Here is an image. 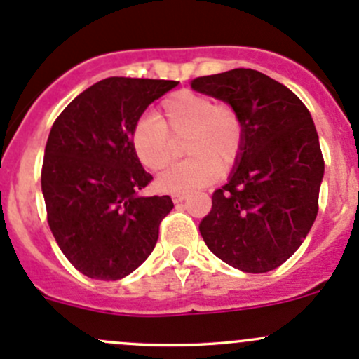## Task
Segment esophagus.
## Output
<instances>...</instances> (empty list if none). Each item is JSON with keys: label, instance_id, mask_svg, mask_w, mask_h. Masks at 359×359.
Here are the masks:
<instances>
[{"label": "esophagus", "instance_id": "1", "mask_svg": "<svg viewBox=\"0 0 359 359\" xmlns=\"http://www.w3.org/2000/svg\"><path fill=\"white\" fill-rule=\"evenodd\" d=\"M187 198V194H184V193H173L172 194V201L173 203H182L184 200H186Z\"/></svg>", "mask_w": 359, "mask_h": 359}]
</instances>
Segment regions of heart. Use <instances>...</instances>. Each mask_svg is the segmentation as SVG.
Here are the masks:
<instances>
[{
  "label": "heart",
  "instance_id": "b5f03b06",
  "mask_svg": "<svg viewBox=\"0 0 359 359\" xmlns=\"http://www.w3.org/2000/svg\"><path fill=\"white\" fill-rule=\"evenodd\" d=\"M187 137L184 151L189 158L163 172L161 191L187 193L208 186L229 170L243 149L245 125L240 112L227 102L193 90L166 97L158 118L142 116L132 128V147L146 168L163 170L175 158V140Z\"/></svg>",
  "mask_w": 359,
  "mask_h": 359
}]
</instances>
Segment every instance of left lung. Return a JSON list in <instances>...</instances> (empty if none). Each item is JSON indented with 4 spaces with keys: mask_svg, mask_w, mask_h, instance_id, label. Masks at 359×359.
I'll return each mask as SVG.
<instances>
[{
    "mask_svg": "<svg viewBox=\"0 0 359 359\" xmlns=\"http://www.w3.org/2000/svg\"><path fill=\"white\" fill-rule=\"evenodd\" d=\"M191 88L240 112L243 149L201 220L206 247L243 273H267L288 260L318 215L325 173L316 126L302 100L253 69L201 76Z\"/></svg>",
    "mask_w": 359,
    "mask_h": 359,
    "instance_id": "obj_1",
    "label": "left lung"
}]
</instances>
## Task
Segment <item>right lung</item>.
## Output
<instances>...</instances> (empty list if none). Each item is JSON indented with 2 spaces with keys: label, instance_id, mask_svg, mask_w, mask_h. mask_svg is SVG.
I'll return each instance as SVG.
<instances>
[{
  "label": "right lung",
  "instance_id": "right-lung-1",
  "mask_svg": "<svg viewBox=\"0 0 359 359\" xmlns=\"http://www.w3.org/2000/svg\"><path fill=\"white\" fill-rule=\"evenodd\" d=\"M179 81L106 78L59 114L41 168L46 219L79 273L116 281L137 269L158 241L170 196H142L153 180L132 147V128Z\"/></svg>",
  "mask_w": 359,
  "mask_h": 359
}]
</instances>
